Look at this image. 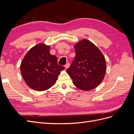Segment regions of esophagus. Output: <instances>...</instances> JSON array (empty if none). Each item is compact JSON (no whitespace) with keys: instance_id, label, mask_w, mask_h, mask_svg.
Here are the masks:
<instances>
[{"instance_id":"34e87169","label":"esophagus","mask_w":134,"mask_h":134,"mask_svg":"<svg viewBox=\"0 0 134 134\" xmlns=\"http://www.w3.org/2000/svg\"><path fill=\"white\" fill-rule=\"evenodd\" d=\"M69 66H70V64L69 63H67L65 65V68L66 69H68Z\"/></svg>"}]
</instances>
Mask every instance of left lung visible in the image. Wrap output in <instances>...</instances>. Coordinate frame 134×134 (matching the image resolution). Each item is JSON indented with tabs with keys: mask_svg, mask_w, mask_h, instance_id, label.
<instances>
[{
	"mask_svg": "<svg viewBox=\"0 0 134 134\" xmlns=\"http://www.w3.org/2000/svg\"><path fill=\"white\" fill-rule=\"evenodd\" d=\"M76 56L66 70L74 86L79 90L90 91L103 80L106 71V60L99 48L88 40L75 44Z\"/></svg>",
	"mask_w": 134,
	"mask_h": 134,
	"instance_id": "1",
	"label": "left lung"
}]
</instances>
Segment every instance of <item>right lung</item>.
<instances>
[{
    "instance_id": "add662e5",
    "label": "right lung",
    "mask_w": 134,
    "mask_h": 134,
    "mask_svg": "<svg viewBox=\"0 0 134 134\" xmlns=\"http://www.w3.org/2000/svg\"><path fill=\"white\" fill-rule=\"evenodd\" d=\"M50 47L43 43L37 44L28 51L21 63L23 78L35 91H45L53 86L65 69L58 64L57 58L50 54Z\"/></svg>"
}]
</instances>
